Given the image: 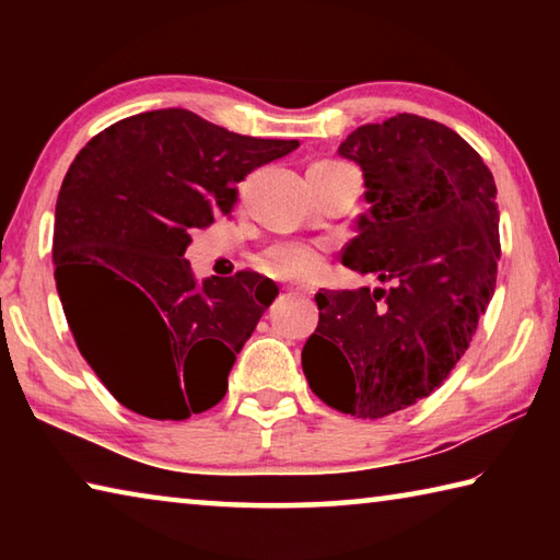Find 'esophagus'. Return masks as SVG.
<instances>
[{"instance_id":"esophagus-1","label":"esophagus","mask_w":560,"mask_h":560,"mask_svg":"<svg viewBox=\"0 0 560 560\" xmlns=\"http://www.w3.org/2000/svg\"><path fill=\"white\" fill-rule=\"evenodd\" d=\"M287 291H291V293H311L306 287H299V283H289Z\"/></svg>"}]
</instances>
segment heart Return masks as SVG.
Returning a JSON list of instances; mask_svg holds the SVG:
<instances>
[{"instance_id":"1","label":"heart","mask_w":560,"mask_h":560,"mask_svg":"<svg viewBox=\"0 0 560 560\" xmlns=\"http://www.w3.org/2000/svg\"><path fill=\"white\" fill-rule=\"evenodd\" d=\"M324 264V252L320 246L308 242H281L271 246L264 257V267L277 277L289 279H311L320 271Z\"/></svg>"}]
</instances>
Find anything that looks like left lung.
Instances as JSON below:
<instances>
[{"label":"left lung","instance_id":"8db88e82","mask_svg":"<svg viewBox=\"0 0 560 560\" xmlns=\"http://www.w3.org/2000/svg\"><path fill=\"white\" fill-rule=\"evenodd\" d=\"M338 155L371 205L343 264L390 289L318 293L301 365L328 407L381 420L440 387L477 334L501 257L497 185L467 140L412 113L360 126Z\"/></svg>","mask_w":560,"mask_h":560}]
</instances>
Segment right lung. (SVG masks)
Segmentation results:
<instances>
[{"instance_id": "add662e5", "label": "right lung", "mask_w": 560, "mask_h": 560, "mask_svg": "<svg viewBox=\"0 0 560 560\" xmlns=\"http://www.w3.org/2000/svg\"><path fill=\"white\" fill-rule=\"evenodd\" d=\"M296 148L163 108L113 122L75 155L56 200V291L81 355L128 410L187 420L224 397L279 289L254 271L200 283L189 232L230 214L236 183Z\"/></svg>"}]
</instances>
